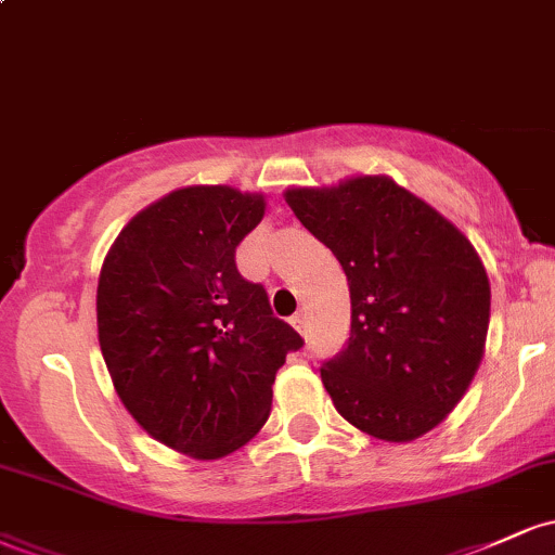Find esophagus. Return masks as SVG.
Returning a JSON list of instances; mask_svg holds the SVG:
<instances>
[{
  "instance_id": "obj_1",
  "label": "esophagus",
  "mask_w": 555,
  "mask_h": 555,
  "mask_svg": "<svg viewBox=\"0 0 555 555\" xmlns=\"http://www.w3.org/2000/svg\"><path fill=\"white\" fill-rule=\"evenodd\" d=\"M292 326H295L297 331H299V334H308V315H305V313H297L295 318H292Z\"/></svg>"
}]
</instances>
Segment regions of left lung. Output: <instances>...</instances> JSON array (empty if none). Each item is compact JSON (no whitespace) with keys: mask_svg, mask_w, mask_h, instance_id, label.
Instances as JSON below:
<instances>
[{"mask_svg":"<svg viewBox=\"0 0 555 555\" xmlns=\"http://www.w3.org/2000/svg\"><path fill=\"white\" fill-rule=\"evenodd\" d=\"M284 201L349 282L352 334L321 367L336 412L388 443L438 428L486 352L490 282L473 242L386 175L289 188Z\"/></svg>","mask_w":555,"mask_h":555,"instance_id":"obj_1","label":"left lung"}]
</instances>
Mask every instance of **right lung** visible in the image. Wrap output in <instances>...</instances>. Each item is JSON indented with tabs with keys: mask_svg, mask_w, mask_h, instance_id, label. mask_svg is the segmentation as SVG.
Instances as JSON below:
<instances>
[{
	"mask_svg": "<svg viewBox=\"0 0 555 555\" xmlns=\"http://www.w3.org/2000/svg\"><path fill=\"white\" fill-rule=\"evenodd\" d=\"M263 214L260 193L188 184L132 216L101 266L114 391L151 438L193 460H221L263 428L276 371L302 347L234 263Z\"/></svg>",
	"mask_w": 555,
	"mask_h": 555,
	"instance_id": "add662e5",
	"label": "right lung"
}]
</instances>
